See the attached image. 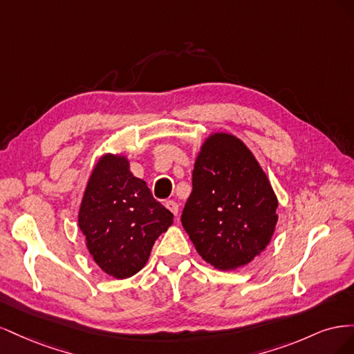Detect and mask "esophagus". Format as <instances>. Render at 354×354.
Segmentation results:
<instances>
[{"mask_svg":"<svg viewBox=\"0 0 354 354\" xmlns=\"http://www.w3.org/2000/svg\"><path fill=\"white\" fill-rule=\"evenodd\" d=\"M165 207L174 214V216H178V205H177V202H174V201H167L165 202Z\"/></svg>","mask_w":354,"mask_h":354,"instance_id":"esophagus-1","label":"esophagus"}]
</instances>
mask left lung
I'll return each instance as SVG.
<instances>
[{
    "mask_svg": "<svg viewBox=\"0 0 354 354\" xmlns=\"http://www.w3.org/2000/svg\"><path fill=\"white\" fill-rule=\"evenodd\" d=\"M181 223L203 260L221 270L248 264L269 245L277 199L239 138L209 136L196 158Z\"/></svg>",
    "mask_w": 354,
    "mask_h": 354,
    "instance_id": "1",
    "label": "left lung"
}]
</instances>
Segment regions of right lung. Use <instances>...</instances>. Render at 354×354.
Listing matches in <instances>:
<instances>
[{
    "instance_id": "obj_1",
    "label": "right lung",
    "mask_w": 354,
    "mask_h": 354,
    "mask_svg": "<svg viewBox=\"0 0 354 354\" xmlns=\"http://www.w3.org/2000/svg\"><path fill=\"white\" fill-rule=\"evenodd\" d=\"M173 218L146 181L131 174L125 156L99 159L85 189L78 224L104 273L125 279L142 270L155 241Z\"/></svg>"
}]
</instances>
